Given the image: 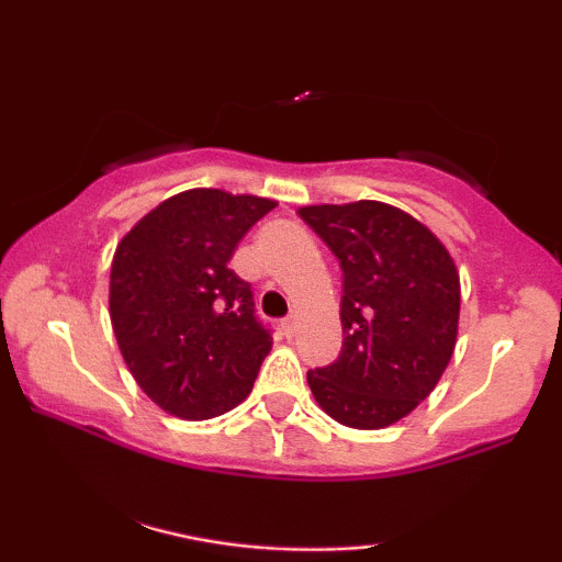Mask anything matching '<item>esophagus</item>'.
<instances>
[{
  "instance_id": "1",
  "label": "esophagus",
  "mask_w": 562,
  "mask_h": 562,
  "mask_svg": "<svg viewBox=\"0 0 562 562\" xmlns=\"http://www.w3.org/2000/svg\"><path fill=\"white\" fill-rule=\"evenodd\" d=\"M283 335L286 337H294V333H296V322H294V317H289V319H283Z\"/></svg>"
}]
</instances>
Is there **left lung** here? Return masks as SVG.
<instances>
[{
  "mask_svg": "<svg viewBox=\"0 0 562 562\" xmlns=\"http://www.w3.org/2000/svg\"><path fill=\"white\" fill-rule=\"evenodd\" d=\"M342 268V350L306 373L322 412L352 429L396 425L432 394L458 342L460 276L427 225L360 199L299 210Z\"/></svg>",
  "mask_w": 562,
  "mask_h": 562,
  "instance_id": "8db88e82",
  "label": "left lung"
}]
</instances>
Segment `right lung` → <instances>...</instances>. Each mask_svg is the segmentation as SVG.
Here are the masks:
<instances>
[{"label":"right lung","mask_w":562,"mask_h":562,"mask_svg":"<svg viewBox=\"0 0 562 562\" xmlns=\"http://www.w3.org/2000/svg\"><path fill=\"white\" fill-rule=\"evenodd\" d=\"M273 199L189 189L168 196L117 243L110 319L120 352L153 404L199 422L252 391L271 335L229 258Z\"/></svg>","instance_id":"obj_1"}]
</instances>
